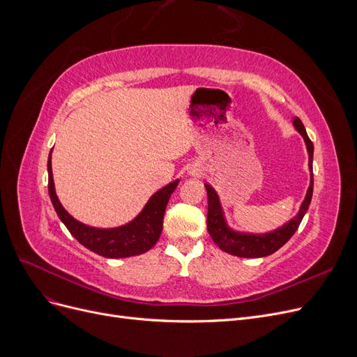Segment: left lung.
<instances>
[{
  "label": "left lung",
  "mask_w": 357,
  "mask_h": 357,
  "mask_svg": "<svg viewBox=\"0 0 357 357\" xmlns=\"http://www.w3.org/2000/svg\"><path fill=\"white\" fill-rule=\"evenodd\" d=\"M294 126L296 131L302 135L307 146L308 152V168H310V186L307 190V195L301 204V208L294 219L286 222L283 226L265 234H248V232H238L229 228L226 223L225 213L222 208V204L219 199L218 192H215L208 183H205V189H207L208 197V213H207V229L213 238V241L218 244L219 248L223 252L238 256V257H265L277 252L280 247H283L290 238L291 235L296 232L299 225L304 219V215L310 207V202L312 198V186H314V178H312V153H314V146H312L311 139L307 135L304 125H302L299 117H294Z\"/></svg>",
  "instance_id": "obj_1"
}]
</instances>
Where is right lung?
<instances>
[{
    "label": "right lung",
    "instance_id": "add662e5",
    "mask_svg": "<svg viewBox=\"0 0 357 357\" xmlns=\"http://www.w3.org/2000/svg\"><path fill=\"white\" fill-rule=\"evenodd\" d=\"M47 172H49V195L50 201L55 207V211L61 222L67 226L70 234L77 240L82 245L89 248L91 252L110 257H129L146 253L152 248L160 236L162 225H164V214L167 204L169 201L171 193L176 190L178 180L171 181L165 188L159 189L153 193L144 208L134 220L126 225L117 226V228H93V226L84 225L75 220L73 215L62 207L59 202L55 183H53L52 174V150L47 159Z\"/></svg>",
    "mask_w": 357,
    "mask_h": 357
}]
</instances>
